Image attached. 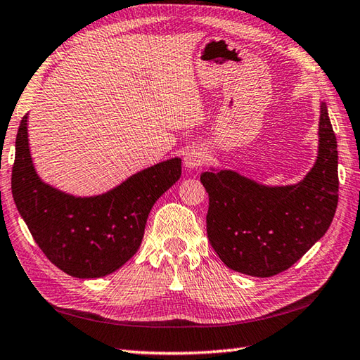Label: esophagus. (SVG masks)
<instances>
[{"label": "esophagus", "mask_w": 360, "mask_h": 360, "mask_svg": "<svg viewBox=\"0 0 360 360\" xmlns=\"http://www.w3.org/2000/svg\"><path fill=\"white\" fill-rule=\"evenodd\" d=\"M203 162H205V153L202 152V148H191L185 155V166L188 169H198L203 166Z\"/></svg>", "instance_id": "obj_1"}]
</instances>
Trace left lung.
<instances>
[{
	"label": "left lung",
	"instance_id": "left-lung-1",
	"mask_svg": "<svg viewBox=\"0 0 360 360\" xmlns=\"http://www.w3.org/2000/svg\"><path fill=\"white\" fill-rule=\"evenodd\" d=\"M338 153L321 103L320 150L301 183L268 188L232 171L203 172L208 241L230 269L271 277L288 269L326 233L338 203Z\"/></svg>",
	"mask_w": 360,
	"mask_h": 360
}]
</instances>
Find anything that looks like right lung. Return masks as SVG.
I'll return each instance as SVG.
<instances>
[{
  "mask_svg": "<svg viewBox=\"0 0 360 360\" xmlns=\"http://www.w3.org/2000/svg\"><path fill=\"white\" fill-rule=\"evenodd\" d=\"M25 114L15 141L12 195L34 241L69 276L111 274L136 254L153 203L181 175V160L144 169L97 198H73L40 181L28 148Z\"/></svg>",
  "mask_w": 360,
  "mask_h": 360,
  "instance_id": "right-lung-1",
  "label": "right lung"
}]
</instances>
